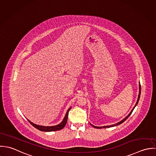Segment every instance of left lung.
<instances>
[{
	"label": "left lung",
	"mask_w": 156,
	"mask_h": 156,
	"mask_svg": "<svg viewBox=\"0 0 156 156\" xmlns=\"http://www.w3.org/2000/svg\"><path fill=\"white\" fill-rule=\"evenodd\" d=\"M139 95H138V98H137V102H136V104H135V105H134V107H133V108L132 109V110L130 112V113L124 119H123L122 121H121L120 122H118V123H116V124H115L111 125H108V126H94V125L91 124L90 125L92 126H94V128H99V129H101V128H110V127H113V126H118V125H119L121 124H122L125 121H126V119L131 115V114L132 113V112H133V110L134 109V108L136 107V106L137 105V104H138V102H139V98H140V94H141V87H140V83H139Z\"/></svg>",
	"instance_id": "8db88e82"
}]
</instances>
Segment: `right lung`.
Masks as SVG:
<instances>
[{
    "label": "right lung",
    "mask_w": 156,
    "mask_h": 156,
    "mask_svg": "<svg viewBox=\"0 0 156 156\" xmlns=\"http://www.w3.org/2000/svg\"><path fill=\"white\" fill-rule=\"evenodd\" d=\"M70 107L67 111L66 115L62 121V122L59 124L57 125H54V126H43V125H38L35 124L33 122H32L31 121H30L29 119H28V121L30 122V124L34 126L35 128H36L37 129H38V130L42 131H46V132H49V131H58V130H60L62 129L65 125L67 123V118H68V114H69V110L71 109Z\"/></svg>",
    "instance_id": "1"
}]
</instances>
